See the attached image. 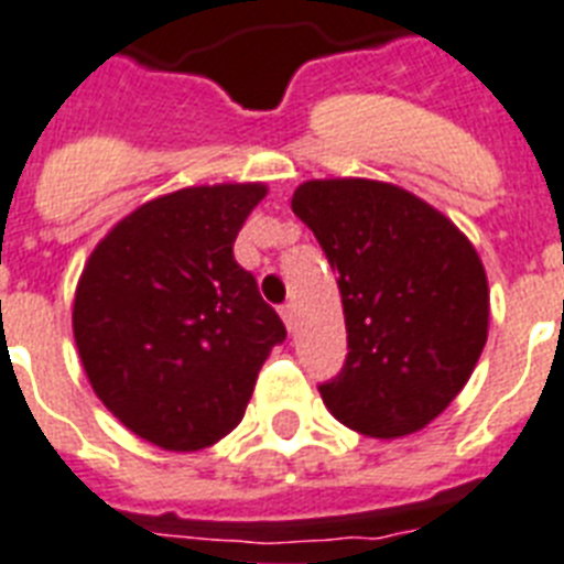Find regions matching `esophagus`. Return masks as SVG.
<instances>
[{
	"mask_svg": "<svg viewBox=\"0 0 564 564\" xmlns=\"http://www.w3.org/2000/svg\"><path fill=\"white\" fill-rule=\"evenodd\" d=\"M279 314H282V319H285L288 332H294V328H296V305L294 303L282 305V311H279Z\"/></svg>",
	"mask_w": 564,
	"mask_h": 564,
	"instance_id": "obj_1",
	"label": "esophagus"
}]
</instances>
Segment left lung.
I'll return each instance as SVG.
<instances>
[{
    "mask_svg": "<svg viewBox=\"0 0 564 564\" xmlns=\"http://www.w3.org/2000/svg\"><path fill=\"white\" fill-rule=\"evenodd\" d=\"M291 209L323 247L344 300V372L319 387L332 416L372 440L431 425L489 335V282L452 218L393 183L305 180Z\"/></svg>",
    "mask_w": 564,
    "mask_h": 564,
    "instance_id": "left-lung-1",
    "label": "left lung"
}]
</instances>
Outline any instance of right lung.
<instances>
[{
    "label": "right lung",
    "mask_w": 564,
    "mask_h": 564,
    "mask_svg": "<svg viewBox=\"0 0 564 564\" xmlns=\"http://www.w3.org/2000/svg\"><path fill=\"white\" fill-rule=\"evenodd\" d=\"M264 183L169 192L89 253L72 332L96 395L139 440L200 452L245 419L285 326L232 256Z\"/></svg>",
    "instance_id": "obj_1"
}]
</instances>
